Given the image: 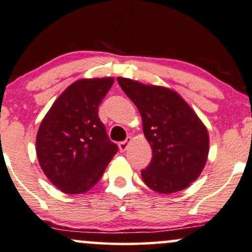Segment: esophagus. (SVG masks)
Masks as SVG:
<instances>
[{
  "label": "esophagus",
  "instance_id": "34e87169",
  "mask_svg": "<svg viewBox=\"0 0 252 252\" xmlns=\"http://www.w3.org/2000/svg\"><path fill=\"white\" fill-rule=\"evenodd\" d=\"M130 142H131V137H128L126 139V141L121 142V143L118 144V148H120L121 153H124V151L128 149V145H129Z\"/></svg>",
  "mask_w": 252,
  "mask_h": 252
}]
</instances>
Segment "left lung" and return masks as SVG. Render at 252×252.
<instances>
[{"instance_id":"8db88e82","label":"left lung","mask_w":252,"mask_h":252,"mask_svg":"<svg viewBox=\"0 0 252 252\" xmlns=\"http://www.w3.org/2000/svg\"><path fill=\"white\" fill-rule=\"evenodd\" d=\"M142 117L147 141L153 150L148 168L141 171L154 191L172 193L199 177L209 155L207 126L175 90L117 77Z\"/></svg>"}]
</instances>
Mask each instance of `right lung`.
Here are the masks:
<instances>
[{
	"label": "right lung",
	"instance_id": "obj_1",
	"mask_svg": "<svg viewBox=\"0 0 252 252\" xmlns=\"http://www.w3.org/2000/svg\"><path fill=\"white\" fill-rule=\"evenodd\" d=\"M113 83V77L77 80L61 94L39 124L38 163L62 192L78 195L92 189L117 153L98 117V105Z\"/></svg>",
	"mask_w": 252,
	"mask_h": 252
}]
</instances>
